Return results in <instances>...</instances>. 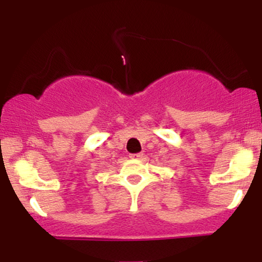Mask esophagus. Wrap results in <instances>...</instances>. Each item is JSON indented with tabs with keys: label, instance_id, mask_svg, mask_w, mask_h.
<instances>
[{
	"label": "esophagus",
	"instance_id": "esophagus-1",
	"mask_svg": "<svg viewBox=\"0 0 262 262\" xmlns=\"http://www.w3.org/2000/svg\"><path fill=\"white\" fill-rule=\"evenodd\" d=\"M144 156L143 152H137V154H130L132 159H141Z\"/></svg>",
	"mask_w": 262,
	"mask_h": 262
}]
</instances>
